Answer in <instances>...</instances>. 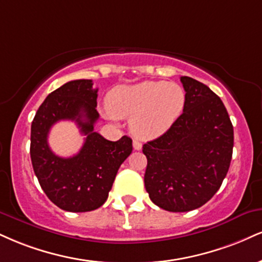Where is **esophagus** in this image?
<instances>
[{
  "label": "esophagus",
  "instance_id": "obj_1",
  "mask_svg": "<svg viewBox=\"0 0 262 262\" xmlns=\"http://www.w3.org/2000/svg\"><path fill=\"white\" fill-rule=\"evenodd\" d=\"M133 147H134V150H141V147H143V145H141L140 141L133 140Z\"/></svg>",
  "mask_w": 262,
  "mask_h": 262
}]
</instances>
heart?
Returning a JSON list of instances; mask_svg holds the SVG:
<instances>
[{
	"instance_id": "1",
	"label": "heart",
	"mask_w": 262,
	"mask_h": 262,
	"mask_svg": "<svg viewBox=\"0 0 262 262\" xmlns=\"http://www.w3.org/2000/svg\"><path fill=\"white\" fill-rule=\"evenodd\" d=\"M185 91L181 85L146 80L118 85L106 99L108 117L132 118L130 128L137 137L152 139L166 133L182 115Z\"/></svg>"
}]
</instances>
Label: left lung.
Masks as SVG:
<instances>
[{
    "label": "left lung",
    "instance_id": "8db88e82",
    "mask_svg": "<svg viewBox=\"0 0 262 262\" xmlns=\"http://www.w3.org/2000/svg\"><path fill=\"white\" fill-rule=\"evenodd\" d=\"M183 113L172 127L144 144V182L154 204L187 212L206 204L221 187L233 152V125L222 100L209 86L181 77Z\"/></svg>",
    "mask_w": 262,
    "mask_h": 262
}]
</instances>
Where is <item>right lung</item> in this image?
Wrapping results in <instances>:
<instances>
[{
  "label": "right lung",
  "mask_w": 262,
  "mask_h": 262,
  "mask_svg": "<svg viewBox=\"0 0 262 262\" xmlns=\"http://www.w3.org/2000/svg\"><path fill=\"white\" fill-rule=\"evenodd\" d=\"M97 89L93 80H72L49 94L31 123L30 157L41 188L59 209L86 212L99 209L108 198L118 168L132 154L127 135L110 141L94 130L99 119ZM63 119L74 120L87 137L72 158L53 154L47 143L49 129Z\"/></svg>",
  "instance_id": "obj_1"
}]
</instances>
